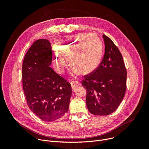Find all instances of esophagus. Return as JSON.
<instances>
[{"label":"esophagus","mask_w":149,"mask_h":149,"mask_svg":"<svg viewBox=\"0 0 149 149\" xmlns=\"http://www.w3.org/2000/svg\"><path fill=\"white\" fill-rule=\"evenodd\" d=\"M71 87H72V91H74L75 88L79 85V82L77 80H72L71 82Z\"/></svg>","instance_id":"esophagus-1"}]
</instances>
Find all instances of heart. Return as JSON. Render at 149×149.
I'll return each instance as SVG.
<instances>
[{"label": "heart", "instance_id": "b5f03b06", "mask_svg": "<svg viewBox=\"0 0 149 149\" xmlns=\"http://www.w3.org/2000/svg\"><path fill=\"white\" fill-rule=\"evenodd\" d=\"M54 54V65L59 73H63L66 66L65 56L77 72L89 74L94 71L101 62L102 42L94 34H79L57 44Z\"/></svg>", "mask_w": 149, "mask_h": 149}]
</instances>
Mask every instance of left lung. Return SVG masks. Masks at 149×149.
Returning a JSON list of instances; mask_svg holds the SVG:
<instances>
[{"label":"left lung","instance_id":"8db88e82","mask_svg":"<svg viewBox=\"0 0 149 149\" xmlns=\"http://www.w3.org/2000/svg\"><path fill=\"white\" fill-rule=\"evenodd\" d=\"M104 56L97 68L85 75L82 86L87 91L86 104L95 116H107L119 106L126 90L127 70L123 56L112 40L102 35Z\"/></svg>","mask_w":149,"mask_h":149}]
</instances>
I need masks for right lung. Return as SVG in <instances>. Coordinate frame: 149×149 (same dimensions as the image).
Wrapping results in <instances>:
<instances>
[{
	"label": "right lung",
	"mask_w": 149,
	"mask_h": 149,
	"mask_svg": "<svg viewBox=\"0 0 149 149\" xmlns=\"http://www.w3.org/2000/svg\"><path fill=\"white\" fill-rule=\"evenodd\" d=\"M51 44L45 39L33 42L22 63V84L27 105L45 121L61 118L69 109L71 84L50 67Z\"/></svg>",
	"instance_id": "right-lung-1"
}]
</instances>
